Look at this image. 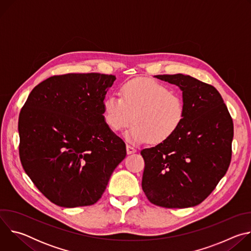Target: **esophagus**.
<instances>
[{"label":"esophagus","mask_w":251,"mask_h":251,"mask_svg":"<svg viewBox=\"0 0 251 251\" xmlns=\"http://www.w3.org/2000/svg\"><path fill=\"white\" fill-rule=\"evenodd\" d=\"M126 149H127V154H133V153H135V152L137 151L136 148L133 147V146H131V145H127V146H126Z\"/></svg>","instance_id":"esophagus-1"}]
</instances>
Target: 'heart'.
Segmentation results:
<instances>
[{
    "label": "heart",
    "mask_w": 251,
    "mask_h": 251,
    "mask_svg": "<svg viewBox=\"0 0 251 251\" xmlns=\"http://www.w3.org/2000/svg\"><path fill=\"white\" fill-rule=\"evenodd\" d=\"M183 97L159 81L136 78L126 82L120 95H110L104 102L103 116L111 130L120 131L132 120L125 133L131 143L151 140L162 142L181 126L185 117Z\"/></svg>",
    "instance_id": "heart-1"
}]
</instances>
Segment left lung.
<instances>
[{
	"mask_svg": "<svg viewBox=\"0 0 251 251\" xmlns=\"http://www.w3.org/2000/svg\"><path fill=\"white\" fill-rule=\"evenodd\" d=\"M155 77L180 87L186 112L173 135L141 151L142 189L156 205L195 206L216 189L229 167L233 122L213 86L181 74Z\"/></svg>",
	"mask_w": 251,
	"mask_h": 251,
	"instance_id": "obj_1",
	"label": "left lung"
}]
</instances>
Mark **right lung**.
<instances>
[{"mask_svg":"<svg viewBox=\"0 0 251 251\" xmlns=\"http://www.w3.org/2000/svg\"><path fill=\"white\" fill-rule=\"evenodd\" d=\"M114 75L51 76L29 93L19 117L20 159L34 186L63 207L95 203L126 145L107 126L104 99Z\"/></svg>","mask_w":251,"mask_h":251,"instance_id":"add662e5","label":"right lung"}]
</instances>
